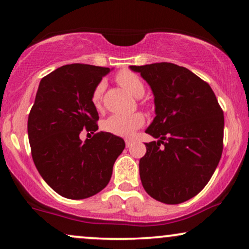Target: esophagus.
<instances>
[{"label":"esophagus","mask_w":249,"mask_h":249,"mask_svg":"<svg viewBox=\"0 0 249 249\" xmlns=\"http://www.w3.org/2000/svg\"><path fill=\"white\" fill-rule=\"evenodd\" d=\"M125 146H127V147H129V146H131V144H132V141L131 139H125Z\"/></svg>","instance_id":"esophagus-1"}]
</instances>
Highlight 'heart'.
I'll return each mask as SVG.
<instances>
[{"label": "heart", "instance_id": "heart-1", "mask_svg": "<svg viewBox=\"0 0 249 249\" xmlns=\"http://www.w3.org/2000/svg\"><path fill=\"white\" fill-rule=\"evenodd\" d=\"M117 81L122 87L125 88L132 96L141 98L145 94V86L141 78L137 74L129 70H122L117 74ZM105 89V83L101 81L95 87L91 94V102L96 108L102 107V97ZM144 115L141 113H134L130 115L113 114L103 121V129L110 134L121 136V137H131L134 132L144 124Z\"/></svg>", "mask_w": 249, "mask_h": 249}]
</instances>
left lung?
Instances as JSON below:
<instances>
[{
  "label": "left lung",
  "instance_id": "obj_1",
  "mask_svg": "<svg viewBox=\"0 0 249 249\" xmlns=\"http://www.w3.org/2000/svg\"><path fill=\"white\" fill-rule=\"evenodd\" d=\"M129 68L154 95L155 118L145 132L159 141L146 142L139 160L142 187L159 202H186L206 186L220 162L222 108L210 85L187 68L168 62Z\"/></svg>",
  "mask_w": 249,
  "mask_h": 249
}]
</instances>
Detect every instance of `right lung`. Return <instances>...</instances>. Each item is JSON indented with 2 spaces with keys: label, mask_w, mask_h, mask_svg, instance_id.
I'll return each mask as SVG.
<instances>
[{
  "label": "right lung",
  "mask_w": 249,
  "mask_h": 249,
  "mask_svg": "<svg viewBox=\"0 0 249 249\" xmlns=\"http://www.w3.org/2000/svg\"><path fill=\"white\" fill-rule=\"evenodd\" d=\"M110 68L67 64L40 80L28 117L32 156L39 175L59 195L84 199L110 181L124 141L98 132L83 142V129L94 134L98 113L91 94Z\"/></svg>",
  "instance_id": "right-lung-1"
}]
</instances>
